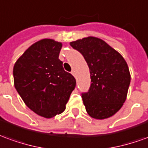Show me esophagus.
I'll use <instances>...</instances> for the list:
<instances>
[{"instance_id":"1","label":"esophagus","mask_w":148,"mask_h":148,"mask_svg":"<svg viewBox=\"0 0 148 148\" xmlns=\"http://www.w3.org/2000/svg\"><path fill=\"white\" fill-rule=\"evenodd\" d=\"M71 74H72V75H73V76L76 77V73H75V71H71Z\"/></svg>"}]
</instances>
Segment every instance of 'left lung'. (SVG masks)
Segmentation results:
<instances>
[{
    "label": "left lung",
    "mask_w": 148,
    "mask_h": 148,
    "mask_svg": "<svg viewBox=\"0 0 148 148\" xmlns=\"http://www.w3.org/2000/svg\"><path fill=\"white\" fill-rule=\"evenodd\" d=\"M70 45L83 55L90 69V87L82 95L88 114L96 119L113 116L127 95L131 74L127 62L117 50L96 37L78 39Z\"/></svg>",
    "instance_id": "1"
}]
</instances>
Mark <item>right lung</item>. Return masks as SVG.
<instances>
[{"label":"right lung","instance_id":"add662e5","mask_svg":"<svg viewBox=\"0 0 148 148\" xmlns=\"http://www.w3.org/2000/svg\"><path fill=\"white\" fill-rule=\"evenodd\" d=\"M62 42L45 38L35 42L16 60L13 81L25 105L42 117L62 113L76 86L60 61Z\"/></svg>","mask_w":148,"mask_h":148}]
</instances>
